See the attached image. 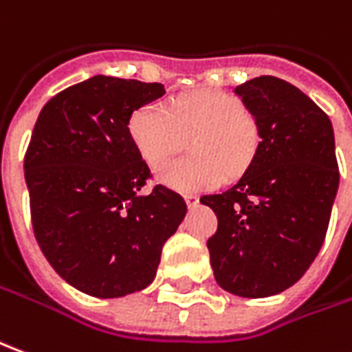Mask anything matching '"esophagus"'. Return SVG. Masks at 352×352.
<instances>
[{"mask_svg":"<svg viewBox=\"0 0 352 352\" xmlns=\"http://www.w3.org/2000/svg\"><path fill=\"white\" fill-rule=\"evenodd\" d=\"M185 202L188 208H195L198 204V196L196 195H186L185 196Z\"/></svg>","mask_w":352,"mask_h":352,"instance_id":"esophagus-1","label":"esophagus"}]
</instances>
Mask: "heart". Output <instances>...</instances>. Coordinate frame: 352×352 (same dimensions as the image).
Segmentation results:
<instances>
[{
    "mask_svg": "<svg viewBox=\"0 0 352 352\" xmlns=\"http://www.w3.org/2000/svg\"><path fill=\"white\" fill-rule=\"evenodd\" d=\"M129 135L150 167L162 166L192 138V157L171 162L156 173L160 185L181 195L208 192L221 186L226 173H245L260 144L254 117L223 92L175 98L167 106L146 104L129 119Z\"/></svg>",
    "mask_w": 352,
    "mask_h": 352,
    "instance_id": "heart-1",
    "label": "heart"
}]
</instances>
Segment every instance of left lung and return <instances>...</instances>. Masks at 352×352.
<instances>
[{
	"instance_id": "1",
	"label": "left lung",
	"mask_w": 352,
	"mask_h": 352,
	"mask_svg": "<svg viewBox=\"0 0 352 352\" xmlns=\"http://www.w3.org/2000/svg\"><path fill=\"white\" fill-rule=\"evenodd\" d=\"M260 144L236 185L200 198L217 216L208 239L217 285L245 298L285 291L305 276L326 239L339 188L329 117L296 86L256 76L235 88Z\"/></svg>"
}]
</instances>
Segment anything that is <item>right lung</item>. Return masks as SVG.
<instances>
[{
    "instance_id": "1",
    "label": "right lung",
    "mask_w": 352,
    "mask_h": 352,
    "mask_svg": "<svg viewBox=\"0 0 352 352\" xmlns=\"http://www.w3.org/2000/svg\"><path fill=\"white\" fill-rule=\"evenodd\" d=\"M164 94L160 82L96 75L54 96L36 119L25 156L36 241L57 274L86 295L146 289L185 219V200L167 186L138 195L150 169L129 119Z\"/></svg>"
}]
</instances>
